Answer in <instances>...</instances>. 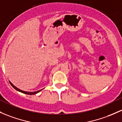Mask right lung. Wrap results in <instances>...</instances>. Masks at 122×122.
Segmentation results:
<instances>
[{"label":"right lung","mask_w":122,"mask_h":122,"mask_svg":"<svg viewBox=\"0 0 122 122\" xmlns=\"http://www.w3.org/2000/svg\"><path fill=\"white\" fill-rule=\"evenodd\" d=\"M9 82H10V84H11V85L13 87V88H15V89H16V91H19V92H21V93H25V94H27V95H35V94H36V93H38V92H40L42 90V89H41V90L38 91H36V92H26V91H22V90H21V89H19V88H17V87H16V86H15L12 83H11V82H10V81H9Z\"/></svg>","instance_id":"add662e5"}]
</instances>
